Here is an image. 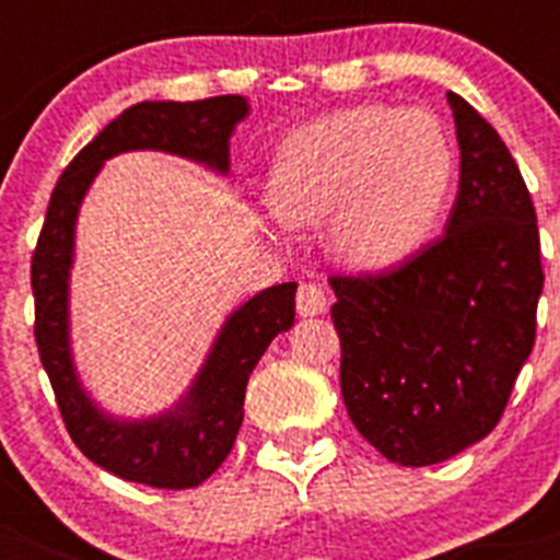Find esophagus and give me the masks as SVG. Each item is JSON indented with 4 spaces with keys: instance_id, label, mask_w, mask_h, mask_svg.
I'll list each match as a JSON object with an SVG mask.
<instances>
[{
    "instance_id": "esophagus-1",
    "label": "esophagus",
    "mask_w": 560,
    "mask_h": 560,
    "mask_svg": "<svg viewBox=\"0 0 560 560\" xmlns=\"http://www.w3.org/2000/svg\"><path fill=\"white\" fill-rule=\"evenodd\" d=\"M328 308V294L319 283H303L296 291V311L300 316H316Z\"/></svg>"
}]
</instances>
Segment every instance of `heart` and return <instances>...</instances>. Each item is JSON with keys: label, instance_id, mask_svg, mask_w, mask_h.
Masks as SVG:
<instances>
[{"label": "heart", "instance_id": "b5f03b06", "mask_svg": "<svg viewBox=\"0 0 560 560\" xmlns=\"http://www.w3.org/2000/svg\"><path fill=\"white\" fill-rule=\"evenodd\" d=\"M454 182V148L423 108L353 106L296 128L271 173L289 224L330 215L336 255L359 269L407 260L432 235Z\"/></svg>", "mask_w": 560, "mask_h": 560}]
</instances>
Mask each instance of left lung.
Masks as SVG:
<instances>
[{
	"label": "left lung",
	"instance_id": "8db88e82",
	"mask_svg": "<svg viewBox=\"0 0 560 560\" xmlns=\"http://www.w3.org/2000/svg\"><path fill=\"white\" fill-rule=\"evenodd\" d=\"M459 192L446 235L387 271L330 275L341 398L370 446L434 465L497 429L536 345V207L482 114L448 92Z\"/></svg>",
	"mask_w": 560,
	"mask_h": 560
}]
</instances>
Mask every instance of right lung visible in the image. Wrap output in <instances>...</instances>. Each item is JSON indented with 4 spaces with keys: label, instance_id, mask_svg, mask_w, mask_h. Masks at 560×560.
Masks as SVG:
<instances>
[{
    "label": "right lung",
    "instance_id": "add662e5",
    "mask_svg": "<svg viewBox=\"0 0 560 560\" xmlns=\"http://www.w3.org/2000/svg\"><path fill=\"white\" fill-rule=\"evenodd\" d=\"M246 112L249 106L241 95L190 103H137L108 122L69 162L49 196L42 235L30 260L38 355L72 443L92 463L128 482L171 491L196 488L224 463L244 420L252 370L271 339L294 325L296 283L271 285L230 316L199 381L176 412L145 423H114L103 418L78 387L69 359L67 277L78 207L103 160L131 148L179 153L224 173L230 167V137Z\"/></svg>",
    "mask_w": 560,
    "mask_h": 560
}]
</instances>
